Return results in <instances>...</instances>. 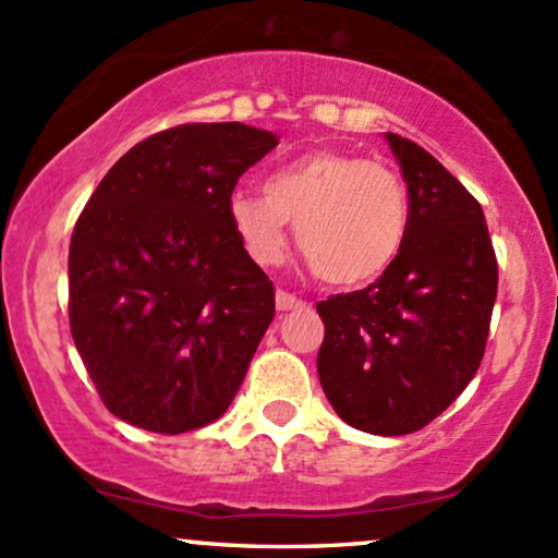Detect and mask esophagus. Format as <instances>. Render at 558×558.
I'll return each instance as SVG.
<instances>
[{"label": "esophagus", "mask_w": 558, "mask_h": 558, "mask_svg": "<svg viewBox=\"0 0 558 558\" xmlns=\"http://www.w3.org/2000/svg\"><path fill=\"white\" fill-rule=\"evenodd\" d=\"M277 308L279 311H295V308H305V300H300L292 295V292L279 290L277 292Z\"/></svg>", "instance_id": "1"}]
</instances>
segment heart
Instances as JSON below:
<instances>
[{"mask_svg":"<svg viewBox=\"0 0 558 558\" xmlns=\"http://www.w3.org/2000/svg\"><path fill=\"white\" fill-rule=\"evenodd\" d=\"M229 221L245 253L277 266L298 223V247L318 279L359 287L390 268L409 234V195L390 166L318 149L287 162L266 192L234 190Z\"/></svg>","mask_w":558,"mask_h":558,"instance_id":"1","label":"heart"}]
</instances>
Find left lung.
<instances>
[{
    "mask_svg": "<svg viewBox=\"0 0 558 558\" xmlns=\"http://www.w3.org/2000/svg\"><path fill=\"white\" fill-rule=\"evenodd\" d=\"M387 142L409 186V234L374 284L316 303V366L342 422L392 437L427 427L477 374L498 260L466 186L416 142Z\"/></svg>",
    "mask_w": 558,
    "mask_h": 558,
    "instance_id": "obj_1",
    "label": "left lung"
}]
</instances>
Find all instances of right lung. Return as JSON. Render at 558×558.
<instances>
[{"label":"right lung","instance_id":"right-lung-1","mask_svg":"<svg viewBox=\"0 0 558 558\" xmlns=\"http://www.w3.org/2000/svg\"><path fill=\"white\" fill-rule=\"evenodd\" d=\"M279 140L184 123L134 144L81 210L68 316L110 414L179 435L216 422L274 318V284L236 240L229 197Z\"/></svg>","mask_w":558,"mask_h":558}]
</instances>
